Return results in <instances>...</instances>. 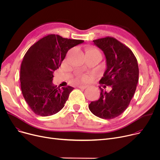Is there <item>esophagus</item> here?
<instances>
[{
  "label": "esophagus",
  "instance_id": "esophagus-1",
  "mask_svg": "<svg viewBox=\"0 0 160 160\" xmlns=\"http://www.w3.org/2000/svg\"><path fill=\"white\" fill-rule=\"evenodd\" d=\"M78 88H80V89H84L87 88V86H83V85H79L78 86Z\"/></svg>",
  "mask_w": 160,
  "mask_h": 160
}]
</instances>
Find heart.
Returning a JSON list of instances; mask_svg holds the SVG:
<instances>
[{"label":"heart","instance_id":"obj_1","mask_svg":"<svg viewBox=\"0 0 160 160\" xmlns=\"http://www.w3.org/2000/svg\"><path fill=\"white\" fill-rule=\"evenodd\" d=\"M91 80V77L89 75H88V74H82L81 75L80 77H78V82H89Z\"/></svg>","mask_w":160,"mask_h":160}]
</instances>
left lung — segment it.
<instances>
[{
  "label": "left lung",
  "instance_id": "obj_1",
  "mask_svg": "<svg viewBox=\"0 0 160 160\" xmlns=\"http://www.w3.org/2000/svg\"><path fill=\"white\" fill-rule=\"evenodd\" d=\"M94 44L104 52L107 69L99 82L104 88L112 89L107 92L101 88L100 98L89 105L90 111L104 119H112L123 113L135 93L139 80L137 59L132 50L117 39L111 37L93 40Z\"/></svg>",
  "mask_w": 160,
  "mask_h": 160
}]
</instances>
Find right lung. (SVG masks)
Masks as SVG:
<instances>
[{"label":"right lung","instance_id":"obj_1","mask_svg":"<svg viewBox=\"0 0 160 160\" xmlns=\"http://www.w3.org/2000/svg\"><path fill=\"white\" fill-rule=\"evenodd\" d=\"M83 41L50 34L32 45L24 54L20 71L22 95L36 115L49 116L60 112L73 90L54 86L52 80L68 50Z\"/></svg>","mask_w":160,"mask_h":160}]
</instances>
